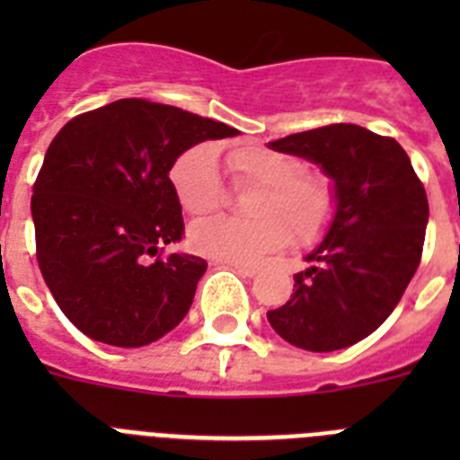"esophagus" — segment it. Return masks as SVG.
Masks as SVG:
<instances>
[{
    "mask_svg": "<svg viewBox=\"0 0 460 460\" xmlns=\"http://www.w3.org/2000/svg\"><path fill=\"white\" fill-rule=\"evenodd\" d=\"M217 265L230 267V270H237V271H242L243 276H253L255 271H258V267H255V265H249V262H233V260H221V262H217Z\"/></svg>",
    "mask_w": 460,
    "mask_h": 460,
    "instance_id": "34e87169",
    "label": "esophagus"
}]
</instances>
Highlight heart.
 Returning a JSON list of instances; mask_svg holds the SVG:
<instances>
[{"label":"heart","instance_id":"1","mask_svg":"<svg viewBox=\"0 0 460 460\" xmlns=\"http://www.w3.org/2000/svg\"><path fill=\"white\" fill-rule=\"evenodd\" d=\"M234 186H255L246 200L251 218L218 217L190 227V246L200 255L233 262H253L288 242L318 243L339 214V190L329 174L304 170L292 154L262 145H239L226 154ZM170 184L181 209L205 217L226 202L214 149L195 145L174 158Z\"/></svg>","mask_w":460,"mask_h":460}]
</instances>
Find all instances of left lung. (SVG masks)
Here are the masks:
<instances>
[{
  "label": "left lung",
  "instance_id": "1",
  "mask_svg": "<svg viewBox=\"0 0 460 460\" xmlns=\"http://www.w3.org/2000/svg\"><path fill=\"white\" fill-rule=\"evenodd\" d=\"M315 161L334 180L339 214L295 292L267 311L280 339L311 352L359 343L392 315L421 262L429 200L405 149L357 124H329L270 142Z\"/></svg>",
  "mask_w": 460,
  "mask_h": 460
}]
</instances>
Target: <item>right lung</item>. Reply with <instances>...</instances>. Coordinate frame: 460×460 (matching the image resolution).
Masks as SVG:
<instances>
[{
  "label": "right lung",
  "instance_id": "add662e5",
  "mask_svg": "<svg viewBox=\"0 0 460 460\" xmlns=\"http://www.w3.org/2000/svg\"><path fill=\"white\" fill-rule=\"evenodd\" d=\"M174 105L119 99L73 117L48 147L31 195L36 260L57 306L89 339L140 348L172 332L207 262L164 255L184 234L174 158L234 136Z\"/></svg>",
  "mask_w": 460,
  "mask_h": 460
}]
</instances>
